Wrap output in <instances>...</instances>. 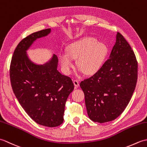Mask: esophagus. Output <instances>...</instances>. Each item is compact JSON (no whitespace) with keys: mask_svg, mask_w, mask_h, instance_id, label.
Segmentation results:
<instances>
[{"mask_svg":"<svg viewBox=\"0 0 147 147\" xmlns=\"http://www.w3.org/2000/svg\"><path fill=\"white\" fill-rule=\"evenodd\" d=\"M73 83H74V85L75 86V87H78L80 84H79V81L76 80H73Z\"/></svg>","mask_w":147,"mask_h":147,"instance_id":"esophagus-1","label":"esophagus"}]
</instances>
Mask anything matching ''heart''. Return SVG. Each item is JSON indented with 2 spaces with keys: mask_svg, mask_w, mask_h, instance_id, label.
Instances as JSON below:
<instances>
[{
  "mask_svg": "<svg viewBox=\"0 0 147 147\" xmlns=\"http://www.w3.org/2000/svg\"><path fill=\"white\" fill-rule=\"evenodd\" d=\"M107 53L104 43L96 42L92 37H86L71 44L67 54H62L60 61L65 74H69L73 67L72 59L77 60L78 67L86 74L95 73L100 67Z\"/></svg>",
  "mask_w": 147,
  "mask_h": 147,
  "instance_id": "b5f03b06",
  "label": "heart"
}]
</instances>
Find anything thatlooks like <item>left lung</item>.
Segmentation results:
<instances>
[{"mask_svg": "<svg viewBox=\"0 0 147 147\" xmlns=\"http://www.w3.org/2000/svg\"><path fill=\"white\" fill-rule=\"evenodd\" d=\"M137 79L135 53L117 32L109 58L95 74L80 83L90 119L104 123L119 116L132 97Z\"/></svg>", "mask_w": 147, "mask_h": 147, "instance_id": "left-lung-1", "label": "left lung"}]
</instances>
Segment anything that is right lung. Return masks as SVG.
Returning <instances> with one entry per match:
<instances>
[{"mask_svg":"<svg viewBox=\"0 0 147 147\" xmlns=\"http://www.w3.org/2000/svg\"><path fill=\"white\" fill-rule=\"evenodd\" d=\"M50 28L35 32L19 43L10 65L12 90L28 115L40 125L56 127L63 123L65 104L74 90L71 78L57 70L58 57L38 65L30 60L26 51L37 38L51 33Z\"/></svg>","mask_w":147,"mask_h":147,"instance_id":"add662e5","label":"right lung"}]
</instances>
